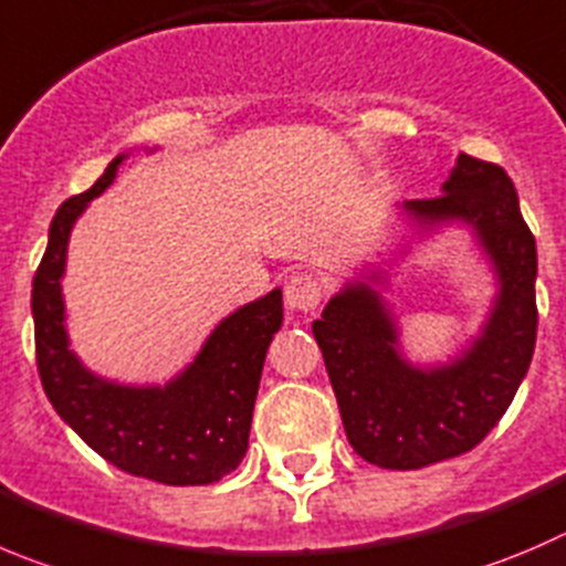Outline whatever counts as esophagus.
Masks as SVG:
<instances>
[{
    "label": "esophagus",
    "instance_id": "34e87169",
    "mask_svg": "<svg viewBox=\"0 0 566 566\" xmlns=\"http://www.w3.org/2000/svg\"><path fill=\"white\" fill-rule=\"evenodd\" d=\"M322 297H325V283H322L319 274L297 272L286 283V305L294 314H314L319 308Z\"/></svg>",
    "mask_w": 566,
    "mask_h": 566
}]
</instances>
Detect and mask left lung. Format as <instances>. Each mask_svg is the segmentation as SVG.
<instances>
[{
  "label": "left lung",
  "mask_w": 566,
  "mask_h": 566,
  "mask_svg": "<svg viewBox=\"0 0 566 566\" xmlns=\"http://www.w3.org/2000/svg\"><path fill=\"white\" fill-rule=\"evenodd\" d=\"M406 206L430 222L475 224L503 289L486 333L433 373L402 364L395 325L367 286H349L314 322L349 444L384 470H422L481 444L528 373L539 322L536 239L503 166L461 153L444 193Z\"/></svg>",
  "instance_id": "left-lung-1"
}]
</instances>
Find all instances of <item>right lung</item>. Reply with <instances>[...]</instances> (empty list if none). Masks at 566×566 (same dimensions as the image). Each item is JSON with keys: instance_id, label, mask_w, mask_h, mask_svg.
I'll use <instances>...</instances> for the list:
<instances>
[{"instance_id": "right-lung-1", "label": "right lung", "mask_w": 566, "mask_h": 566, "mask_svg": "<svg viewBox=\"0 0 566 566\" xmlns=\"http://www.w3.org/2000/svg\"><path fill=\"white\" fill-rule=\"evenodd\" d=\"M122 158L57 208L50 244L32 277L35 360L55 411L91 450L130 475L169 486H206L241 464L269 342L283 322V297L244 305L208 338L191 367L166 389H125L80 367L63 331L61 277L69 230L91 199L111 186Z\"/></svg>"}]
</instances>
